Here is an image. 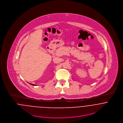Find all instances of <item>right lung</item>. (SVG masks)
Returning <instances> with one entry per match:
<instances>
[{
    "label": "right lung",
    "mask_w": 123,
    "mask_h": 123,
    "mask_svg": "<svg viewBox=\"0 0 123 123\" xmlns=\"http://www.w3.org/2000/svg\"><path fill=\"white\" fill-rule=\"evenodd\" d=\"M31 85H33V86H35V85H34V84H30Z\"/></svg>",
    "instance_id": "add662e5"
}]
</instances>
